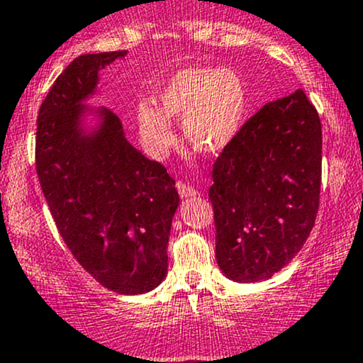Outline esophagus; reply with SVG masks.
Here are the masks:
<instances>
[{
  "label": "esophagus",
  "instance_id": "34e87169",
  "mask_svg": "<svg viewBox=\"0 0 363 363\" xmlns=\"http://www.w3.org/2000/svg\"><path fill=\"white\" fill-rule=\"evenodd\" d=\"M177 190H178V194H180L182 199L195 197V195L199 194L192 185H186V183H182V182L177 183Z\"/></svg>",
  "mask_w": 363,
  "mask_h": 363
}]
</instances>
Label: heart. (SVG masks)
Masks as SVG:
<instances>
[{"instance_id":"b5f03b06","label":"heart","mask_w":363,"mask_h":363,"mask_svg":"<svg viewBox=\"0 0 363 363\" xmlns=\"http://www.w3.org/2000/svg\"><path fill=\"white\" fill-rule=\"evenodd\" d=\"M157 109L137 108V127L152 152H166L177 140L168 118H182L183 135L195 150L218 154L242 130L248 96L238 73L189 67L174 72L156 92Z\"/></svg>"}]
</instances>
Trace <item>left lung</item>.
Returning <instances> with one entry per match:
<instances>
[{
  "mask_svg": "<svg viewBox=\"0 0 363 363\" xmlns=\"http://www.w3.org/2000/svg\"><path fill=\"white\" fill-rule=\"evenodd\" d=\"M320 162V120L300 89L260 108L219 154L209 199L226 278L269 279L298 254L319 209Z\"/></svg>",
  "mask_w": 363,
  "mask_h": 363,
  "instance_id": "1",
  "label": "left lung"
}]
</instances>
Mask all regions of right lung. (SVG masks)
I'll list each match as a JSON object with an SVG mask.
<instances>
[{
	"label": "right lung",
	"instance_id": "obj_1",
	"mask_svg": "<svg viewBox=\"0 0 363 363\" xmlns=\"http://www.w3.org/2000/svg\"><path fill=\"white\" fill-rule=\"evenodd\" d=\"M125 55H82L55 80L39 108L35 169L77 262L108 290L138 295L166 278L180 197L164 166L127 140L115 113L85 106L99 70ZM85 114L98 116L91 133L83 127Z\"/></svg>",
	"mask_w": 363,
	"mask_h": 363
}]
</instances>
